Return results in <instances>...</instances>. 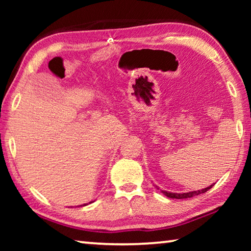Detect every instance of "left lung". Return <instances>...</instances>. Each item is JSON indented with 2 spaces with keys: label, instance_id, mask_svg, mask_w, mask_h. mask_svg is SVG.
Listing matches in <instances>:
<instances>
[{
  "label": "left lung",
  "instance_id": "8db88e82",
  "mask_svg": "<svg viewBox=\"0 0 251 251\" xmlns=\"http://www.w3.org/2000/svg\"><path fill=\"white\" fill-rule=\"evenodd\" d=\"M214 185H210L207 188H203L201 190H194V192H189V193H182V194H178V193H171V192H166V190H161L165 196H167L169 198H174V199H185V198H192L194 196H197V195H201L206 193L207 190H209L211 187ZM159 189V188H158Z\"/></svg>",
  "mask_w": 251,
  "mask_h": 251
}]
</instances>
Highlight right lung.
Returning <instances> with one entry per match:
<instances>
[{
  "instance_id": "add662e5",
  "label": "right lung",
  "mask_w": 251,
  "mask_h": 251,
  "mask_svg": "<svg viewBox=\"0 0 251 251\" xmlns=\"http://www.w3.org/2000/svg\"><path fill=\"white\" fill-rule=\"evenodd\" d=\"M91 202H93V201H91ZM91 202H90V203H91ZM86 205H87V203H84V205H82V206H86Z\"/></svg>"
}]
</instances>
